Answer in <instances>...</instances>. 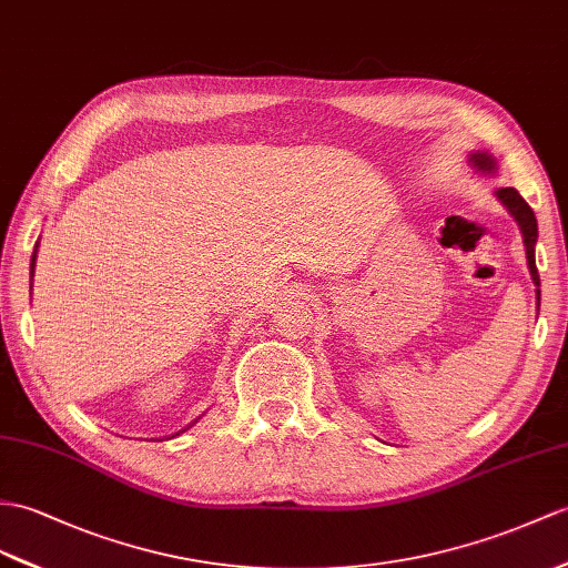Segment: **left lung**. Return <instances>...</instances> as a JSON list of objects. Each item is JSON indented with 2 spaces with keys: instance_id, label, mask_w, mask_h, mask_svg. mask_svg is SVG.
Wrapping results in <instances>:
<instances>
[{
  "instance_id": "left-lung-1",
  "label": "left lung",
  "mask_w": 568,
  "mask_h": 568,
  "mask_svg": "<svg viewBox=\"0 0 568 568\" xmlns=\"http://www.w3.org/2000/svg\"><path fill=\"white\" fill-rule=\"evenodd\" d=\"M473 163L481 173H491L494 171V159L489 154H475ZM496 195L508 206V212L516 216V221L520 224L523 231V241H525V255H528V267L532 274L535 286H539V274H537V265H535V243H537V219L535 212L530 210V204L525 202L516 187H501L496 190ZM537 301H539V288H537Z\"/></svg>"
}]
</instances>
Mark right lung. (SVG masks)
Segmentation results:
<instances>
[{
  "label": "right lung",
  "mask_w": 568,
  "mask_h": 568,
  "mask_svg": "<svg viewBox=\"0 0 568 568\" xmlns=\"http://www.w3.org/2000/svg\"><path fill=\"white\" fill-rule=\"evenodd\" d=\"M33 260H36V255H33ZM31 265H33V262H31Z\"/></svg>",
  "instance_id": "obj_1"
}]
</instances>
